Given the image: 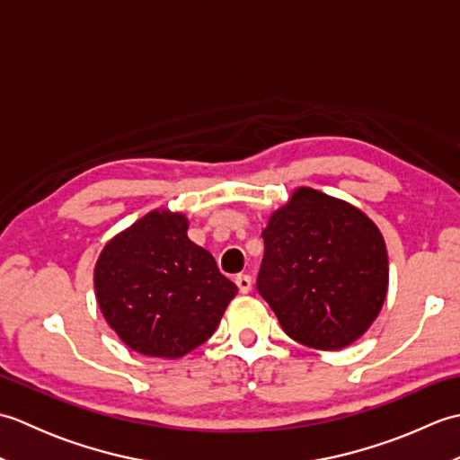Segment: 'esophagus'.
I'll list each match as a JSON object with an SVG mask.
<instances>
[{
	"label": "esophagus",
	"instance_id": "esophagus-1",
	"mask_svg": "<svg viewBox=\"0 0 460 460\" xmlns=\"http://www.w3.org/2000/svg\"><path fill=\"white\" fill-rule=\"evenodd\" d=\"M235 282H237V288H239L241 295H247V292H251V288H252V279H251L249 275H239V277L235 279Z\"/></svg>",
	"mask_w": 460,
	"mask_h": 460
}]
</instances>
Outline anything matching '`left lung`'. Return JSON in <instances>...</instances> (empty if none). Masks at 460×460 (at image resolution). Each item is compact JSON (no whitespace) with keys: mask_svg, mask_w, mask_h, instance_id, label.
<instances>
[{"mask_svg":"<svg viewBox=\"0 0 460 460\" xmlns=\"http://www.w3.org/2000/svg\"><path fill=\"white\" fill-rule=\"evenodd\" d=\"M257 277L287 334L316 349L358 340L379 314L387 292V251L359 209L300 188L262 231Z\"/></svg>","mask_w":460,"mask_h":460,"instance_id":"left-lung-1","label":"left lung"}]
</instances>
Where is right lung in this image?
Here are the masks:
<instances>
[{
    "label": "right lung",
    "mask_w": 460,
    "mask_h": 460,
    "mask_svg": "<svg viewBox=\"0 0 460 460\" xmlns=\"http://www.w3.org/2000/svg\"><path fill=\"white\" fill-rule=\"evenodd\" d=\"M94 288L124 344L154 358H181L201 346L237 295L209 252L188 239V219L160 211L104 247Z\"/></svg>",
    "instance_id": "add662e5"
}]
</instances>
